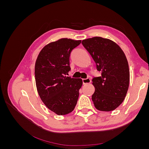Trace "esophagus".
Returning <instances> with one entry per match:
<instances>
[{
  "mask_svg": "<svg viewBox=\"0 0 149 149\" xmlns=\"http://www.w3.org/2000/svg\"><path fill=\"white\" fill-rule=\"evenodd\" d=\"M91 79L89 78H87V79H83V84H89L91 83Z\"/></svg>",
  "mask_w": 149,
  "mask_h": 149,
  "instance_id": "34e87169",
  "label": "esophagus"
}]
</instances>
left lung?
Segmentation results:
<instances>
[{"label":"left lung","instance_id":"8db88e82","mask_svg":"<svg viewBox=\"0 0 149 149\" xmlns=\"http://www.w3.org/2000/svg\"><path fill=\"white\" fill-rule=\"evenodd\" d=\"M82 44L101 73L92 80L95 88L92 96L94 105L101 111H114L124 101L129 86L130 72L125 53L116 43L100 37L83 40Z\"/></svg>","mask_w":149,"mask_h":149}]
</instances>
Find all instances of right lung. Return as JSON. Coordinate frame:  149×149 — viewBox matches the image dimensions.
I'll use <instances>...</instances> for the list:
<instances>
[{
	"label": "right lung",
	"instance_id": "right-lung-1",
	"mask_svg": "<svg viewBox=\"0 0 149 149\" xmlns=\"http://www.w3.org/2000/svg\"><path fill=\"white\" fill-rule=\"evenodd\" d=\"M81 42V40L59 39L45 46L36 60L35 77L39 96L57 115L70 113L77 104L83 81L66 74L70 70V53Z\"/></svg>",
	"mask_w": 149,
	"mask_h": 149
}]
</instances>
